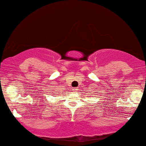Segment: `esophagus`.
Returning a JSON list of instances; mask_svg holds the SVG:
<instances>
[{
    "instance_id": "34e87169",
    "label": "esophagus",
    "mask_w": 146,
    "mask_h": 146,
    "mask_svg": "<svg viewBox=\"0 0 146 146\" xmlns=\"http://www.w3.org/2000/svg\"><path fill=\"white\" fill-rule=\"evenodd\" d=\"M72 90L74 91V92H75V91H76L78 90H77V88H73Z\"/></svg>"
}]
</instances>
